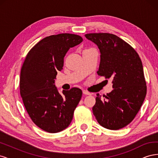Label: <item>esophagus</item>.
Returning a JSON list of instances; mask_svg holds the SVG:
<instances>
[{
  "label": "esophagus",
  "instance_id": "34e87169",
  "mask_svg": "<svg viewBox=\"0 0 158 158\" xmlns=\"http://www.w3.org/2000/svg\"><path fill=\"white\" fill-rule=\"evenodd\" d=\"M83 94H85V95H91V94H92L90 92H88V91H86V90H84L83 91Z\"/></svg>",
  "mask_w": 158,
  "mask_h": 158
}]
</instances>
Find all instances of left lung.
<instances>
[{
	"label": "left lung",
	"instance_id": "obj_1",
	"mask_svg": "<svg viewBox=\"0 0 158 158\" xmlns=\"http://www.w3.org/2000/svg\"><path fill=\"white\" fill-rule=\"evenodd\" d=\"M85 37L95 43L101 52L98 74L111 78L113 88L104 99L97 94L93 113L103 127L118 130L132 121L146 97L141 59L132 46L115 35L93 33Z\"/></svg>",
	"mask_w": 158,
	"mask_h": 158
}]
</instances>
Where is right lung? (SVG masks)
Segmentation results:
<instances>
[{"mask_svg":"<svg viewBox=\"0 0 158 158\" xmlns=\"http://www.w3.org/2000/svg\"><path fill=\"white\" fill-rule=\"evenodd\" d=\"M82 37L72 33L46 37L28 52L21 69L20 92L30 117L42 130L59 132L67 128L82 95L80 88L63 90L55 85L57 71L63 69L64 57Z\"/></svg>","mask_w":158,"mask_h":158,"instance_id":"add662e5","label":"right lung"}]
</instances>
